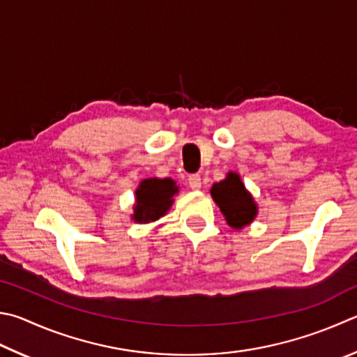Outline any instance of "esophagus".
<instances>
[{
    "label": "esophagus",
    "instance_id": "esophagus-1",
    "mask_svg": "<svg viewBox=\"0 0 357 357\" xmlns=\"http://www.w3.org/2000/svg\"><path fill=\"white\" fill-rule=\"evenodd\" d=\"M189 185H190V189H193V190L201 189V176L198 173L189 174Z\"/></svg>",
    "mask_w": 357,
    "mask_h": 357
}]
</instances>
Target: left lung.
I'll return each instance as SVG.
<instances>
[{"label": "left lung", "instance_id": "obj_1", "mask_svg": "<svg viewBox=\"0 0 357 357\" xmlns=\"http://www.w3.org/2000/svg\"><path fill=\"white\" fill-rule=\"evenodd\" d=\"M211 193L232 228H243L256 217L257 207L250 193L245 190L238 174L228 173V178L213 184Z\"/></svg>", "mask_w": 357, "mask_h": 357}]
</instances>
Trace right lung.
Instances as JSON below:
<instances>
[{"label": "right lung", "instance_id": "right-lung-1", "mask_svg": "<svg viewBox=\"0 0 357 357\" xmlns=\"http://www.w3.org/2000/svg\"><path fill=\"white\" fill-rule=\"evenodd\" d=\"M178 192V187L174 185V181L167 179H145L142 181L139 189L135 190V222H154L160 218L170 209L173 203V195Z\"/></svg>", "mask_w": 357, "mask_h": 357}]
</instances>
